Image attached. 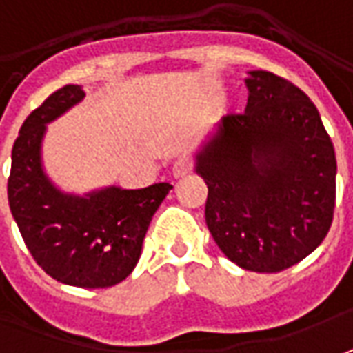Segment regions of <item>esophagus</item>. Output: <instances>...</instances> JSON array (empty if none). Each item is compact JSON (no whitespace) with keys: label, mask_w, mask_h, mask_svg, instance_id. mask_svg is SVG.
I'll use <instances>...</instances> for the list:
<instances>
[{"label":"esophagus","mask_w":353,"mask_h":353,"mask_svg":"<svg viewBox=\"0 0 353 353\" xmlns=\"http://www.w3.org/2000/svg\"><path fill=\"white\" fill-rule=\"evenodd\" d=\"M189 172H191V162H189L187 158H179V160H176V162H174L172 174H174V177H176V179H179V177H185Z\"/></svg>","instance_id":"1"}]
</instances>
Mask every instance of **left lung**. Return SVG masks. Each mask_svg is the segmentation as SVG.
Segmentation results:
<instances>
[{
  "label": "left lung",
  "mask_w": 353,
  "mask_h": 353,
  "mask_svg": "<svg viewBox=\"0 0 353 353\" xmlns=\"http://www.w3.org/2000/svg\"><path fill=\"white\" fill-rule=\"evenodd\" d=\"M243 114H226L193 157L208 187L205 218L237 267L280 272L313 253L336 201V157L303 90L247 71Z\"/></svg>",
  "instance_id": "obj_1"
}]
</instances>
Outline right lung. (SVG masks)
Instances as JSON below:
<instances>
[{
  "mask_svg": "<svg viewBox=\"0 0 353 353\" xmlns=\"http://www.w3.org/2000/svg\"><path fill=\"white\" fill-rule=\"evenodd\" d=\"M85 96L81 85L61 86L26 117L11 152L7 196L19 232L46 274L92 290L119 284L133 272L150 220L172 185H106L83 195L56 185L44 168L46 131Z\"/></svg>",
  "mask_w": 353,
  "mask_h": 353,
  "instance_id": "1",
  "label": "right lung"
}]
</instances>
